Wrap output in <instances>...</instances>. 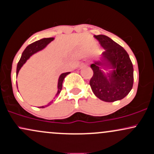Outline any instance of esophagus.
<instances>
[{"label": "esophagus", "instance_id": "obj_1", "mask_svg": "<svg viewBox=\"0 0 154 154\" xmlns=\"http://www.w3.org/2000/svg\"><path fill=\"white\" fill-rule=\"evenodd\" d=\"M87 64H88V61H86V60H83V61H82V63H81V66H86Z\"/></svg>", "mask_w": 154, "mask_h": 154}]
</instances>
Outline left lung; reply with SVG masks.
<instances>
[{"instance_id":"1","label":"left lung","mask_w":154,"mask_h":154,"mask_svg":"<svg viewBox=\"0 0 154 154\" xmlns=\"http://www.w3.org/2000/svg\"><path fill=\"white\" fill-rule=\"evenodd\" d=\"M105 49L98 61L91 65L93 75L90 81L95 96L105 102L122 100L133 85V66L127 51L110 38L95 35ZM103 70H109L105 73Z\"/></svg>"}]
</instances>
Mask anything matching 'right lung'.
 Here are the masks:
<instances>
[{"label":"right lung","mask_w":154,"mask_h":154,"mask_svg":"<svg viewBox=\"0 0 154 154\" xmlns=\"http://www.w3.org/2000/svg\"><path fill=\"white\" fill-rule=\"evenodd\" d=\"M54 40V38H43V39H41V40H38V41H35V42H34V43H32V44H30V45H28V46L25 48V50L23 51L22 56H21V59H20V60H19L18 64H17V75H18L20 69L22 68V66H23V65L26 63V61L29 59V57H30V56H32L33 54H36V53L38 52V51L43 50V49L45 48L46 47L47 45H48V44L50 43L51 41H53ZM69 73L70 72H65V73H62L61 75L59 76V80H58V85H57L58 91H57V93H56V95H55V97L54 98V99H53L52 100H51V101L49 102L47 105L42 106H40L39 108L47 107V106H50L51 103H53V102L54 101V99H56V98L59 96L60 93H61V89H62V83H63V79H64L65 77H66V76L68 75Z\"/></svg>","instance_id":"add662e5"}]
</instances>
